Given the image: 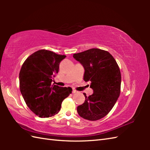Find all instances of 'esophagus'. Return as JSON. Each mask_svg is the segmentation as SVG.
Returning a JSON list of instances; mask_svg holds the SVG:
<instances>
[{
    "instance_id": "esophagus-1",
    "label": "esophagus",
    "mask_w": 150,
    "mask_h": 150,
    "mask_svg": "<svg viewBox=\"0 0 150 150\" xmlns=\"http://www.w3.org/2000/svg\"><path fill=\"white\" fill-rule=\"evenodd\" d=\"M72 92L73 93H77V91H76L75 90H74V89H73V90H72Z\"/></svg>"
}]
</instances>
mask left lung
<instances>
[{
	"label": "left lung",
	"mask_w": 150,
	"mask_h": 150,
	"mask_svg": "<svg viewBox=\"0 0 150 150\" xmlns=\"http://www.w3.org/2000/svg\"><path fill=\"white\" fill-rule=\"evenodd\" d=\"M73 58L83 66L84 80L91 81L92 95L77 107L79 115L89 120H99L114 106L120 92L121 75L116 60L107 51L92 48L73 54Z\"/></svg>",
	"instance_id": "8db88e82"
}]
</instances>
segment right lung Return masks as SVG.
Wrapping results in <instances>:
<instances>
[{"label":"right lung","instance_id":"1","mask_svg":"<svg viewBox=\"0 0 150 150\" xmlns=\"http://www.w3.org/2000/svg\"><path fill=\"white\" fill-rule=\"evenodd\" d=\"M66 55L41 50L25 60L19 73L21 94L28 108L41 118L52 117L60 110L71 88L59 87L52 82Z\"/></svg>","mask_w":150,"mask_h":150}]
</instances>
